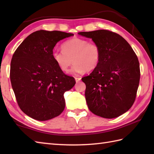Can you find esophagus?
I'll return each instance as SVG.
<instances>
[{"label": "esophagus", "instance_id": "34e87169", "mask_svg": "<svg viewBox=\"0 0 154 154\" xmlns=\"http://www.w3.org/2000/svg\"><path fill=\"white\" fill-rule=\"evenodd\" d=\"M75 81H76V82H79V81H81V77H76L75 78Z\"/></svg>", "mask_w": 154, "mask_h": 154}]
</instances>
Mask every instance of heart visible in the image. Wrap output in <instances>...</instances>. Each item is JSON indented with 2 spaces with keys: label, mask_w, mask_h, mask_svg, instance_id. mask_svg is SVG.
<instances>
[{
  "label": "heart",
  "mask_w": 154,
  "mask_h": 154,
  "mask_svg": "<svg viewBox=\"0 0 154 154\" xmlns=\"http://www.w3.org/2000/svg\"><path fill=\"white\" fill-rule=\"evenodd\" d=\"M63 51L54 50L52 57L59 68L67 73L72 63L71 73L76 74L84 71H92L99 65L101 58L100 45L86 39L73 38L64 42Z\"/></svg>",
  "instance_id": "obj_1"
}]
</instances>
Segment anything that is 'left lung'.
I'll return each mask as SVG.
<instances>
[{
    "mask_svg": "<svg viewBox=\"0 0 154 154\" xmlns=\"http://www.w3.org/2000/svg\"><path fill=\"white\" fill-rule=\"evenodd\" d=\"M100 45L99 65L88 76L86 85L88 108L97 116L113 119L128 110L134 103L140 83L138 57L125 39L107 30L81 32Z\"/></svg>",
    "mask_w": 154,
    "mask_h": 154,
    "instance_id": "obj_1",
    "label": "left lung"
}]
</instances>
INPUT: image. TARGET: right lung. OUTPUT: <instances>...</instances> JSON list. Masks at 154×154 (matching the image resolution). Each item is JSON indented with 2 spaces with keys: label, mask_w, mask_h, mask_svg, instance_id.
<instances>
[{
  "label": "right lung",
  "mask_w": 154,
  "mask_h": 154,
  "mask_svg": "<svg viewBox=\"0 0 154 154\" xmlns=\"http://www.w3.org/2000/svg\"><path fill=\"white\" fill-rule=\"evenodd\" d=\"M73 35L60 31L38 30L29 35L14 51L10 77L16 101L26 115L48 120L63 112L65 91L75 84L52 57L59 41Z\"/></svg>",
  "instance_id": "obj_1"
}]
</instances>
